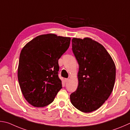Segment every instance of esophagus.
<instances>
[{"label":"esophagus","mask_w":130,"mask_h":130,"mask_svg":"<svg viewBox=\"0 0 130 130\" xmlns=\"http://www.w3.org/2000/svg\"><path fill=\"white\" fill-rule=\"evenodd\" d=\"M64 80H65V82L66 83H67V82H69V81L70 80V79H64Z\"/></svg>","instance_id":"obj_1"}]
</instances>
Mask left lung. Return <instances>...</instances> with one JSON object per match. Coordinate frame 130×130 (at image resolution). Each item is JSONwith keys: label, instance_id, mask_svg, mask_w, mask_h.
Returning <instances> with one entry per match:
<instances>
[{"label": "left lung", "instance_id": "left-lung-1", "mask_svg": "<svg viewBox=\"0 0 130 130\" xmlns=\"http://www.w3.org/2000/svg\"><path fill=\"white\" fill-rule=\"evenodd\" d=\"M72 49L79 68L78 88L70 95V101L82 112H92L103 105L112 91L115 63L105 48L91 38H72Z\"/></svg>", "mask_w": 130, "mask_h": 130}]
</instances>
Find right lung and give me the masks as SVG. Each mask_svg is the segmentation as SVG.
<instances>
[{
	"instance_id": "1",
	"label": "right lung",
	"mask_w": 130,
	"mask_h": 130,
	"mask_svg": "<svg viewBox=\"0 0 130 130\" xmlns=\"http://www.w3.org/2000/svg\"><path fill=\"white\" fill-rule=\"evenodd\" d=\"M71 38L54 34L39 35L23 48L18 78L25 99L36 107L51 103L62 88L58 60L70 46Z\"/></svg>"
}]
</instances>
